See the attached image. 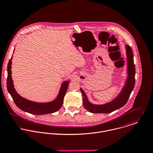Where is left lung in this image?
<instances>
[{
  "label": "left lung",
  "mask_w": 153,
  "mask_h": 153,
  "mask_svg": "<svg viewBox=\"0 0 153 153\" xmlns=\"http://www.w3.org/2000/svg\"><path fill=\"white\" fill-rule=\"evenodd\" d=\"M126 48L127 57L128 77L126 84L116 98L111 102L102 105H94L88 102L83 90L80 88V91L83 96V105L89 112L93 113H109L122 107L128 101L135 85L136 68L132 49L127 45H126Z\"/></svg>",
  "instance_id": "1"
}]
</instances>
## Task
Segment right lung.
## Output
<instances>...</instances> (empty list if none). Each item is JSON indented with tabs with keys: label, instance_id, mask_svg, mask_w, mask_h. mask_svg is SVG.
I'll return each mask as SVG.
<instances>
[{
	"label": "right lung",
	"instance_id": "obj_1",
	"mask_svg": "<svg viewBox=\"0 0 153 153\" xmlns=\"http://www.w3.org/2000/svg\"><path fill=\"white\" fill-rule=\"evenodd\" d=\"M12 56L7 65V88L13 101L22 110L36 115L46 114L58 111L62 106L64 96L68 90L69 81L64 82L60 89L57 98L53 102H36L28 100L21 97L15 90L12 79Z\"/></svg>",
	"mask_w": 153,
	"mask_h": 153
}]
</instances>
